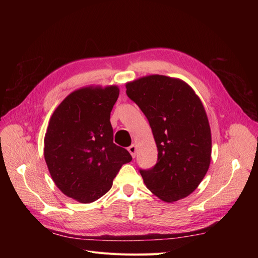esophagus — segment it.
I'll return each mask as SVG.
<instances>
[{
	"mask_svg": "<svg viewBox=\"0 0 258 258\" xmlns=\"http://www.w3.org/2000/svg\"><path fill=\"white\" fill-rule=\"evenodd\" d=\"M128 151H129V153L131 154V156L132 157H136V155H137V146H136V144H131L129 147H128Z\"/></svg>",
	"mask_w": 258,
	"mask_h": 258,
	"instance_id": "obj_1",
	"label": "esophagus"
}]
</instances>
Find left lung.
<instances>
[{
	"label": "left lung",
	"mask_w": 258,
	"mask_h": 258,
	"mask_svg": "<svg viewBox=\"0 0 258 258\" xmlns=\"http://www.w3.org/2000/svg\"><path fill=\"white\" fill-rule=\"evenodd\" d=\"M127 96L150 122L158 159L140 169L144 184L166 202L190 195L211 161V129L199 97L185 82L163 75L141 77L126 85Z\"/></svg>",
	"instance_id": "8db88e82"
}]
</instances>
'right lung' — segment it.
Listing matches in <instances>:
<instances>
[{"instance_id": "1", "label": "right lung", "mask_w": 258, "mask_h": 258, "mask_svg": "<svg viewBox=\"0 0 258 258\" xmlns=\"http://www.w3.org/2000/svg\"><path fill=\"white\" fill-rule=\"evenodd\" d=\"M118 96L117 86L81 88L50 117L45 161L58 188L82 204L105 195L121 166L132 160L126 148L113 142L110 116Z\"/></svg>"}]
</instances>
